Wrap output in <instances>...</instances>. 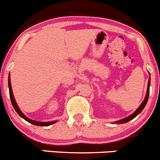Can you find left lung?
Returning a JSON list of instances; mask_svg holds the SVG:
<instances>
[{"mask_svg":"<svg viewBox=\"0 0 160 160\" xmlns=\"http://www.w3.org/2000/svg\"><path fill=\"white\" fill-rule=\"evenodd\" d=\"M150 82H151V79H148V87H147V92H146V96H145V98H144V101L141 103V104L140 105V107L138 108V109H137L136 111H135L134 112H133L132 115H129L128 117H127V118H122V119L119 120V121H117L116 122L118 123V124H122V123H126L127 122L130 121V120H132L133 118H134L135 117L137 116L138 115H139L140 113H141V112H142L143 109L144 108V107H145L146 104H147L148 102V97H149V88H150Z\"/></svg>","mask_w":160,"mask_h":160,"instance_id":"1","label":"left lung"}]
</instances>
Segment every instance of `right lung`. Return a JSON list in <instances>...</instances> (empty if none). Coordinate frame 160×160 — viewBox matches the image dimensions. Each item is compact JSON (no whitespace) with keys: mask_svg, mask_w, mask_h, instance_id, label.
Masks as SVG:
<instances>
[{"mask_svg":"<svg viewBox=\"0 0 160 160\" xmlns=\"http://www.w3.org/2000/svg\"><path fill=\"white\" fill-rule=\"evenodd\" d=\"M8 88H9V95H10L11 101H12V104L13 108L16 110V112H17L18 115L20 117H22L23 119H25L26 121H27L28 122L31 123L33 125H35V126H38V127H48V126H50V125H52L54 123L56 122V121H52V122H37L34 121V120H32L30 118H27L23 113L20 111L19 108L18 107L17 104H16V101L14 98V95H13L12 92V85H11V79H10V74L8 75Z\"/></svg>","mask_w":160,"mask_h":160,"instance_id":"right-lung-1","label":"right lung"}]
</instances>
